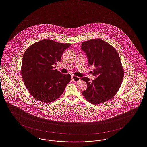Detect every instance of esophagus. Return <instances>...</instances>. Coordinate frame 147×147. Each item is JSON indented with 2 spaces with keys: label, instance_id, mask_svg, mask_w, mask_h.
I'll return each instance as SVG.
<instances>
[{
  "label": "esophagus",
  "instance_id": "obj_1",
  "mask_svg": "<svg viewBox=\"0 0 147 147\" xmlns=\"http://www.w3.org/2000/svg\"><path fill=\"white\" fill-rule=\"evenodd\" d=\"M71 78L73 79V80L76 82H78L80 80V78L78 76H71Z\"/></svg>",
  "mask_w": 147,
  "mask_h": 147
}]
</instances>
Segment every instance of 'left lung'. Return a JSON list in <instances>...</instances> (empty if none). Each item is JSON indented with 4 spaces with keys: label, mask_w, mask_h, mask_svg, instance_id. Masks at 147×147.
Instances as JSON below:
<instances>
[{
    "label": "left lung",
    "mask_w": 147,
    "mask_h": 147,
    "mask_svg": "<svg viewBox=\"0 0 147 147\" xmlns=\"http://www.w3.org/2000/svg\"><path fill=\"white\" fill-rule=\"evenodd\" d=\"M81 47L88 57V66L96 67L93 75L97 77L92 82L88 77L82 78L87 84L84 97L94 105L111 99L120 88L124 74L117 51L102 39L84 41Z\"/></svg>",
    "instance_id": "obj_1"
}]
</instances>
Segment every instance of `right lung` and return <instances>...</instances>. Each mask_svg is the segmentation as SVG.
Wrapping results in <instances>:
<instances>
[{
  "instance_id": "add662e5",
  "label": "right lung",
  "mask_w": 147,
  "mask_h": 147,
  "mask_svg": "<svg viewBox=\"0 0 147 147\" xmlns=\"http://www.w3.org/2000/svg\"><path fill=\"white\" fill-rule=\"evenodd\" d=\"M71 44L44 39L28 47L22 58L21 75L31 95L42 102L57 100L65 91L71 79L55 69L65 50Z\"/></svg>"
}]
</instances>
